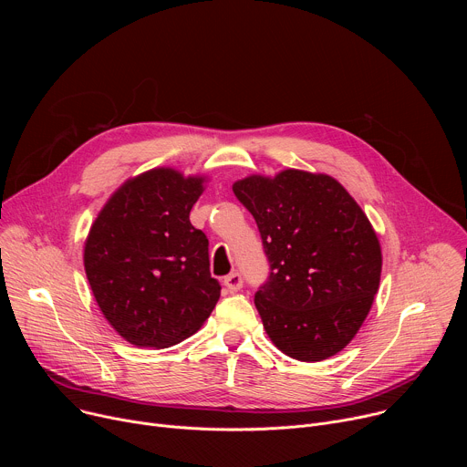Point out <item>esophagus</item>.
<instances>
[{
  "instance_id": "obj_1",
  "label": "esophagus",
  "mask_w": 467,
  "mask_h": 467,
  "mask_svg": "<svg viewBox=\"0 0 467 467\" xmlns=\"http://www.w3.org/2000/svg\"><path fill=\"white\" fill-rule=\"evenodd\" d=\"M223 286L229 290V292H238L242 286H244V279L240 274H229L225 279H223Z\"/></svg>"
}]
</instances>
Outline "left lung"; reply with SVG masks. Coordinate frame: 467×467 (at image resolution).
I'll return each mask as SVG.
<instances>
[{
    "mask_svg": "<svg viewBox=\"0 0 467 467\" xmlns=\"http://www.w3.org/2000/svg\"><path fill=\"white\" fill-rule=\"evenodd\" d=\"M256 222L270 275L254 306L272 342L301 362L342 351L379 290L377 234L348 190L328 175L285 170L233 184Z\"/></svg>",
    "mask_w": 467,
    "mask_h": 467,
    "instance_id": "8db88e82",
    "label": "left lung"
}]
</instances>
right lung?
<instances>
[{"mask_svg": "<svg viewBox=\"0 0 467 467\" xmlns=\"http://www.w3.org/2000/svg\"><path fill=\"white\" fill-rule=\"evenodd\" d=\"M202 177L170 168L127 181L96 218L85 244L94 297L129 344L162 349L205 323L222 286L211 275L209 238L190 223Z\"/></svg>", "mask_w": 467, "mask_h": 467, "instance_id": "1", "label": "right lung"}]
</instances>
